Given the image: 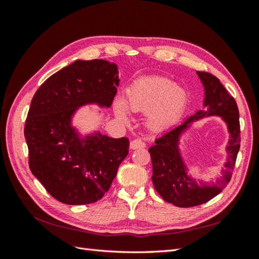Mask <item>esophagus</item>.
<instances>
[{
    "mask_svg": "<svg viewBox=\"0 0 259 259\" xmlns=\"http://www.w3.org/2000/svg\"><path fill=\"white\" fill-rule=\"evenodd\" d=\"M146 144L141 139H135L130 142V149H140V148H145Z\"/></svg>",
    "mask_w": 259,
    "mask_h": 259,
    "instance_id": "esophagus-1",
    "label": "esophagus"
}]
</instances>
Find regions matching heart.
Listing matches in <instances>:
<instances>
[{
    "label": "heart",
    "mask_w": 259,
    "mask_h": 259,
    "mask_svg": "<svg viewBox=\"0 0 259 259\" xmlns=\"http://www.w3.org/2000/svg\"><path fill=\"white\" fill-rule=\"evenodd\" d=\"M188 95L174 81L163 76H147L134 82L126 89L125 102L117 99L113 111L122 122H129L128 109L134 112H149L148 123L153 129L170 124L183 111Z\"/></svg>",
    "instance_id": "heart-1"
}]
</instances>
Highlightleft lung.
<instances>
[{"mask_svg":"<svg viewBox=\"0 0 259 259\" xmlns=\"http://www.w3.org/2000/svg\"><path fill=\"white\" fill-rule=\"evenodd\" d=\"M197 74L205 90L203 107L207 108V111L199 110L183 123L166 131L156 139V144L149 149L152 162L151 179L156 190L163 200L183 208L201 205L223 191L232 179L240 148L239 111L235 99L214 75L199 71ZM211 115H218L228 124L230 140L227 146V169L223 170L222 178L214 184L207 185L202 182L198 184L188 174V169L181 156L180 136L190 127L192 122Z\"/></svg>","mask_w":259,"mask_h":259,"instance_id":"1","label":"left lung"}]
</instances>
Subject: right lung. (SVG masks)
Masks as SVG:
<instances>
[{
	"instance_id": "obj_1",
	"label": "right lung",
	"mask_w": 259,
	"mask_h": 259,
	"mask_svg": "<svg viewBox=\"0 0 259 259\" xmlns=\"http://www.w3.org/2000/svg\"><path fill=\"white\" fill-rule=\"evenodd\" d=\"M119 81L117 64L76 60L48 78L33 97L24 126L29 166L57 200L88 205L101 199L128 156V138L99 131L81 136L72 125L80 107L111 106Z\"/></svg>"
}]
</instances>
